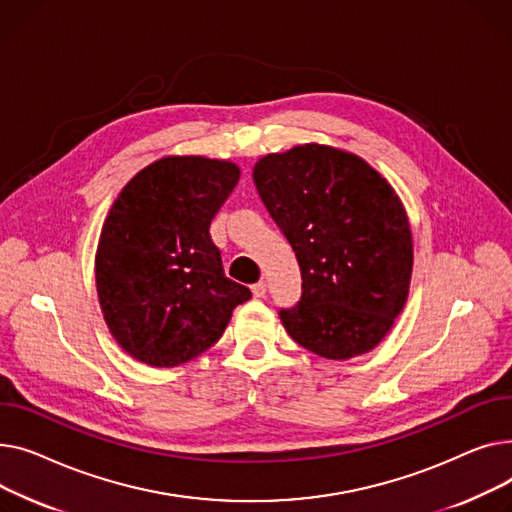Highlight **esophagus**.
<instances>
[{"instance_id": "esophagus-1", "label": "esophagus", "mask_w": 512, "mask_h": 512, "mask_svg": "<svg viewBox=\"0 0 512 512\" xmlns=\"http://www.w3.org/2000/svg\"><path fill=\"white\" fill-rule=\"evenodd\" d=\"M252 295H254V297H264V295H266V283L260 281V283L252 285Z\"/></svg>"}]
</instances>
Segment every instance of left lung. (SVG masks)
I'll use <instances>...</instances> for the list:
<instances>
[{"label":"left lung","mask_w":512,"mask_h":512,"mask_svg":"<svg viewBox=\"0 0 512 512\" xmlns=\"http://www.w3.org/2000/svg\"><path fill=\"white\" fill-rule=\"evenodd\" d=\"M256 190L297 256L289 337L326 359L372 351L403 312L413 237L395 188L362 157L308 142L256 161Z\"/></svg>","instance_id":"1"}]
</instances>
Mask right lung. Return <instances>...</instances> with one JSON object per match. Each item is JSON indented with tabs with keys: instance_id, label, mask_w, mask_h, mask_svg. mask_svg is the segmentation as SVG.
<instances>
[{
	"instance_id": "obj_1",
	"label": "right lung",
	"mask_w": 512,
	"mask_h": 512,
	"mask_svg": "<svg viewBox=\"0 0 512 512\" xmlns=\"http://www.w3.org/2000/svg\"><path fill=\"white\" fill-rule=\"evenodd\" d=\"M233 161L171 155L140 169L105 217L95 281L111 337L175 368L213 347L250 289L225 277L208 227L239 182Z\"/></svg>"
}]
</instances>
